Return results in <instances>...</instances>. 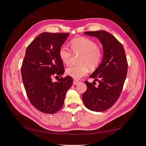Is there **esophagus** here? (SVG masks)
<instances>
[{
  "label": "esophagus",
  "mask_w": 146,
  "mask_h": 146,
  "mask_svg": "<svg viewBox=\"0 0 146 146\" xmlns=\"http://www.w3.org/2000/svg\"><path fill=\"white\" fill-rule=\"evenodd\" d=\"M80 83V82L79 81H78V80H75L73 81V85H77V84H78V83Z\"/></svg>",
  "instance_id": "1"
}]
</instances>
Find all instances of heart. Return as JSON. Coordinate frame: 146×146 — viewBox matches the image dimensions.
<instances>
[{
  "instance_id": "heart-1",
  "label": "heart",
  "mask_w": 146,
  "mask_h": 146,
  "mask_svg": "<svg viewBox=\"0 0 146 146\" xmlns=\"http://www.w3.org/2000/svg\"><path fill=\"white\" fill-rule=\"evenodd\" d=\"M70 49L66 45L61 46L58 54L61 61L65 64L70 63L74 54H80L78 65L68 67L65 72L67 75L75 79H80L88 72V68L96 69L103 59V51L98 46L97 42L86 38H78L70 42Z\"/></svg>"
}]
</instances>
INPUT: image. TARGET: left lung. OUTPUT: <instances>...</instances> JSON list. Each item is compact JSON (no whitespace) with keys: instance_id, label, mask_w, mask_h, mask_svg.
<instances>
[{"instance_id":"left-lung-1","label":"left lung","mask_w":146,"mask_h":146,"mask_svg":"<svg viewBox=\"0 0 146 146\" xmlns=\"http://www.w3.org/2000/svg\"><path fill=\"white\" fill-rule=\"evenodd\" d=\"M85 34L97 37L103 45L104 57L101 64L90 78L98 86L85 81L87 90L83 94V104L88 109L104 111L111 107L120 97L127 73L128 63L123 45L105 31H87Z\"/></svg>"}]
</instances>
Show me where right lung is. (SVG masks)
<instances>
[{
  "mask_svg": "<svg viewBox=\"0 0 146 146\" xmlns=\"http://www.w3.org/2000/svg\"><path fill=\"white\" fill-rule=\"evenodd\" d=\"M68 35L67 33H42L26 49L21 66L24 86L31 103L43 113L57 112L73 84L71 76H61L64 68L58 54ZM53 76L61 78L53 82Z\"/></svg>",
  "mask_w": 146,
  "mask_h": 146,
  "instance_id": "obj_1",
  "label": "right lung"
}]
</instances>
